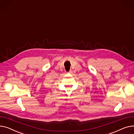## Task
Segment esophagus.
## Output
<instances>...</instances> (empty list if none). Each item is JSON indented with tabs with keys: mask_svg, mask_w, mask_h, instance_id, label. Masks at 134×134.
Returning a JSON list of instances; mask_svg holds the SVG:
<instances>
[{
	"mask_svg": "<svg viewBox=\"0 0 134 134\" xmlns=\"http://www.w3.org/2000/svg\"><path fill=\"white\" fill-rule=\"evenodd\" d=\"M68 73H69V74H72V71L71 70V71H70L69 72H68Z\"/></svg>",
	"mask_w": 134,
	"mask_h": 134,
	"instance_id": "obj_1",
	"label": "esophagus"
}]
</instances>
